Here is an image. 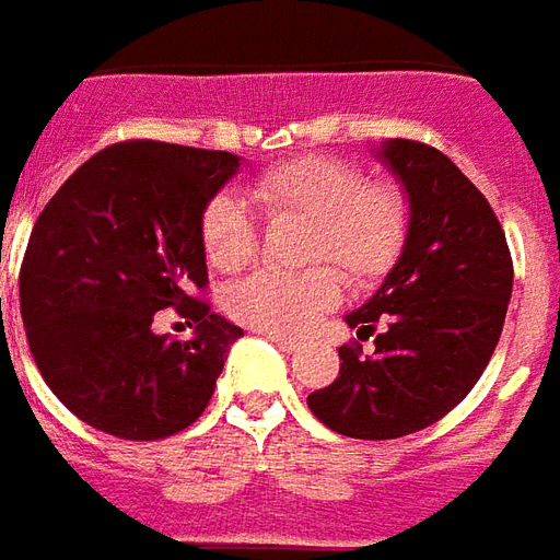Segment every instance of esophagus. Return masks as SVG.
Listing matches in <instances>:
<instances>
[{
	"label": "esophagus",
	"instance_id": "obj_1",
	"mask_svg": "<svg viewBox=\"0 0 560 560\" xmlns=\"http://www.w3.org/2000/svg\"><path fill=\"white\" fill-rule=\"evenodd\" d=\"M261 335L268 337V340H271V343H277V347H280V350L283 352H299V340H295V337H287V335H268V331H261Z\"/></svg>",
	"mask_w": 560,
	"mask_h": 560
}]
</instances>
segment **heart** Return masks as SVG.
Segmentation results:
<instances>
[{
	"label": "heart",
	"mask_w": 560,
	"mask_h": 560,
	"mask_svg": "<svg viewBox=\"0 0 560 560\" xmlns=\"http://www.w3.org/2000/svg\"><path fill=\"white\" fill-rule=\"evenodd\" d=\"M253 198L271 217L307 220V261H335L352 283L386 277L407 247L410 205L395 184H368L362 165L337 156H299L259 174ZM201 247L217 271H241L256 253V223L235 196H213L201 210ZM343 299L331 265L299 273L259 271L232 287V319L268 335H301Z\"/></svg>",
	"instance_id": "heart-1"
}]
</instances>
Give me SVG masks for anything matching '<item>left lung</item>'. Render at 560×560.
Returning <instances> with one entry per match:
<instances>
[{
    "mask_svg": "<svg viewBox=\"0 0 560 560\" xmlns=\"http://www.w3.org/2000/svg\"><path fill=\"white\" fill-rule=\"evenodd\" d=\"M410 198L407 247L347 325L374 355L340 347V374L307 395L313 416L355 440H395L434 425L477 386L513 295V259L494 210L438 147L380 144Z\"/></svg>",
    "mask_w": 560,
    "mask_h": 560,
    "instance_id": "1",
    "label": "left lung"
}]
</instances>
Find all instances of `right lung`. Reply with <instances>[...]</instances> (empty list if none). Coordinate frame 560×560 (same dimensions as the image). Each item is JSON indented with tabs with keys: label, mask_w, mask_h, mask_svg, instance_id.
<instances>
[{
	"label": "right lung",
	"mask_w": 560,
	"mask_h": 560,
	"mask_svg": "<svg viewBox=\"0 0 560 560\" xmlns=\"http://www.w3.org/2000/svg\"><path fill=\"white\" fill-rule=\"evenodd\" d=\"M241 168L225 150L122 141L98 150L35 220L20 265V316L50 392L86 425L160 440L205 413L244 335L210 313L201 210ZM174 306L189 341L152 331Z\"/></svg>",
	"instance_id": "1"
}]
</instances>
